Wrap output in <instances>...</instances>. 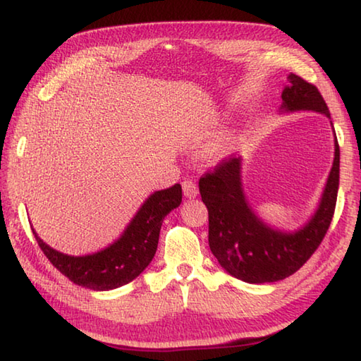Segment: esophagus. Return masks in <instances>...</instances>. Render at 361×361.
Listing matches in <instances>:
<instances>
[{
    "instance_id": "obj_1",
    "label": "esophagus",
    "mask_w": 361,
    "mask_h": 361,
    "mask_svg": "<svg viewBox=\"0 0 361 361\" xmlns=\"http://www.w3.org/2000/svg\"><path fill=\"white\" fill-rule=\"evenodd\" d=\"M181 186H183V194H185V197L188 199H194L195 195L199 194V188L192 180H185Z\"/></svg>"
}]
</instances>
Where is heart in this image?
<instances>
[{"label":"heart","mask_w":361,"mask_h":361,"mask_svg":"<svg viewBox=\"0 0 361 361\" xmlns=\"http://www.w3.org/2000/svg\"><path fill=\"white\" fill-rule=\"evenodd\" d=\"M231 142L229 140H223V142H218V143H213L209 149L205 151V156L209 161H219V159H223L229 154V149H231Z\"/></svg>","instance_id":"obj_1"}]
</instances>
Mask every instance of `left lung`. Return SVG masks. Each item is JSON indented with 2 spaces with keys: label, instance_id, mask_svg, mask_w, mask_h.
Returning a JSON list of instances; mask_svg holds the SVG:
<instances>
[{
  "label": "left lung",
  "instance_id": "8db88e82",
  "mask_svg": "<svg viewBox=\"0 0 361 361\" xmlns=\"http://www.w3.org/2000/svg\"><path fill=\"white\" fill-rule=\"evenodd\" d=\"M286 82L280 113L315 111L331 119L314 84L293 73ZM338 188L339 145L334 133L333 167L319 207L302 228L282 231L262 221L250 205L242 185V159H226L199 180L200 197L209 209L212 253L226 272L242 282L271 283L290 277L312 256L325 237L333 219Z\"/></svg>",
  "mask_w": 361,
  "mask_h": 361
}]
</instances>
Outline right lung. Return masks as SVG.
<instances>
[{
	"instance_id": "add662e5",
	"label": "right lung",
	"mask_w": 361,
	"mask_h": 361,
	"mask_svg": "<svg viewBox=\"0 0 361 361\" xmlns=\"http://www.w3.org/2000/svg\"><path fill=\"white\" fill-rule=\"evenodd\" d=\"M181 204V186L152 192L118 240L100 252L84 256H71L57 252L33 231L36 242L47 259L73 283L95 291L114 290L137 279L157 250L159 232L164 218Z\"/></svg>"
}]
</instances>
